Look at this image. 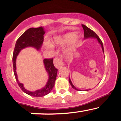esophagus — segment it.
<instances>
[{"label":"esophagus","mask_w":121,"mask_h":121,"mask_svg":"<svg viewBox=\"0 0 121 121\" xmlns=\"http://www.w3.org/2000/svg\"><path fill=\"white\" fill-rule=\"evenodd\" d=\"M54 64L55 67L57 68H60V67L63 65V62L62 61L61 58L60 57H56L54 59Z\"/></svg>","instance_id":"34e87169"}]
</instances>
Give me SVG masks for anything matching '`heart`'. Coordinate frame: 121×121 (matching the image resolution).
Here are the masks:
<instances>
[{
  "mask_svg": "<svg viewBox=\"0 0 121 121\" xmlns=\"http://www.w3.org/2000/svg\"><path fill=\"white\" fill-rule=\"evenodd\" d=\"M75 39V40L77 39V36H76V34L75 33H70L67 35H64L63 37L61 38L59 40H56L57 43H69L72 40Z\"/></svg>",
  "mask_w": 121,
  "mask_h": 121,
  "instance_id": "heart-1",
  "label": "heart"
}]
</instances>
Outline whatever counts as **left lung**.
<instances>
[{
    "label": "left lung",
    "instance_id": "8db88e82",
    "mask_svg": "<svg viewBox=\"0 0 121 121\" xmlns=\"http://www.w3.org/2000/svg\"><path fill=\"white\" fill-rule=\"evenodd\" d=\"M82 27L84 29V38H85V39H87V38H89V37L97 38V40H98V42L101 44V47H102V50H103V52H104L103 43H102V41H101V39H99V37L98 36V35H97V34H96L93 31V30H91L90 29H89V28L88 27H86V26L84 25V24H82ZM69 84H71V85L72 88H74V90H77V91H79V90H78V89L76 88L74 86V85L72 84V82H71V80L69 78ZM80 91H81V90H80ZM86 91H88V90H86Z\"/></svg>",
    "mask_w": 121,
    "mask_h": 121
}]
</instances>
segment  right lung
I'll return each mask as SVG.
<instances>
[{
	"instance_id": "1",
	"label": "right lung",
	"mask_w": 121,
	"mask_h": 121,
	"mask_svg": "<svg viewBox=\"0 0 121 121\" xmlns=\"http://www.w3.org/2000/svg\"><path fill=\"white\" fill-rule=\"evenodd\" d=\"M44 33L45 31H44V29L42 27L30 28L27 30L17 40L13 54V71L17 82L23 92L33 97H43L50 93L53 88L57 77V70H58L53 64V58H45L44 60V64L46 71L48 72L49 75V78L47 84L43 88L40 90H37L35 92H31L26 90L23 84L18 81L17 76L16 72V59L20 51L25 47L30 46V47H35L37 50L40 49L43 42Z\"/></svg>"
}]
</instances>
